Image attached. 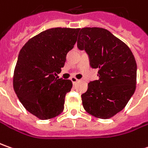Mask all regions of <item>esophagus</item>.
<instances>
[{
  "label": "esophagus",
  "instance_id": "1",
  "mask_svg": "<svg viewBox=\"0 0 148 148\" xmlns=\"http://www.w3.org/2000/svg\"><path fill=\"white\" fill-rule=\"evenodd\" d=\"M70 80L72 81V83H73L74 84H75L76 83H77V82H78V81H79V79H77L76 78H75V77H71Z\"/></svg>",
  "mask_w": 148,
  "mask_h": 148
}]
</instances>
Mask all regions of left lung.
<instances>
[{
	"mask_svg": "<svg viewBox=\"0 0 148 148\" xmlns=\"http://www.w3.org/2000/svg\"><path fill=\"white\" fill-rule=\"evenodd\" d=\"M77 46L85 50L90 65L98 69V80L82 94L84 110L99 119H110L125 107L134 93L137 64L130 47L102 28L79 29Z\"/></svg>",
	"mask_w": 148,
	"mask_h": 148,
	"instance_id": "8db88e82",
	"label": "left lung"
}]
</instances>
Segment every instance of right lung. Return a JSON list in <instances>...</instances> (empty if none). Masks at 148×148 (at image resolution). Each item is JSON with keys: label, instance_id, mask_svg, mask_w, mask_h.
I'll return each instance as SVG.
<instances>
[{"label": "right lung", "instance_id": "1", "mask_svg": "<svg viewBox=\"0 0 148 148\" xmlns=\"http://www.w3.org/2000/svg\"><path fill=\"white\" fill-rule=\"evenodd\" d=\"M79 28H53L33 37L20 50L13 87L24 108L39 120H50L64 110L69 79H59L66 55L77 41Z\"/></svg>", "mask_w": 148, "mask_h": 148}]
</instances>
